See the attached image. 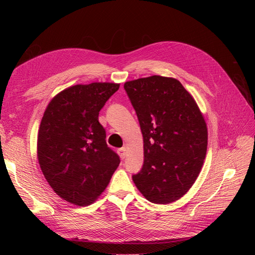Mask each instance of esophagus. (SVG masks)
Wrapping results in <instances>:
<instances>
[{
  "mask_svg": "<svg viewBox=\"0 0 255 255\" xmlns=\"http://www.w3.org/2000/svg\"><path fill=\"white\" fill-rule=\"evenodd\" d=\"M118 152H119L120 157H121L122 159H125L126 156H127V148H126V146H122V148H120V149L118 150Z\"/></svg>",
  "mask_w": 255,
  "mask_h": 255,
  "instance_id": "34e87169",
  "label": "esophagus"
}]
</instances>
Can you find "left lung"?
Instances as JSON below:
<instances>
[{"instance_id": "left-lung-1", "label": "left lung", "mask_w": 255, "mask_h": 255, "mask_svg": "<svg viewBox=\"0 0 255 255\" xmlns=\"http://www.w3.org/2000/svg\"><path fill=\"white\" fill-rule=\"evenodd\" d=\"M125 89L143 137V165L133 181L150 202H173L189 190L203 165V116L175 79L153 75L127 82Z\"/></svg>"}]
</instances>
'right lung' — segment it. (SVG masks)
Returning a JSON list of instances; mask_svg holds the SVG:
<instances>
[{"instance_id": "add662e5", "label": "right lung", "mask_w": 255, "mask_h": 255, "mask_svg": "<svg viewBox=\"0 0 255 255\" xmlns=\"http://www.w3.org/2000/svg\"><path fill=\"white\" fill-rule=\"evenodd\" d=\"M118 89L113 83L75 85L54 98L43 114L38 160L50 186L68 202H94L120 164L99 122L100 111Z\"/></svg>"}]
</instances>
